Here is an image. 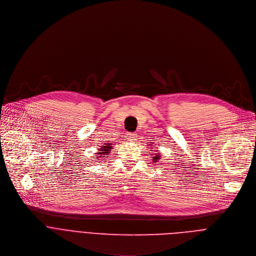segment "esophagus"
I'll list each match as a JSON object with an SVG mask.
<instances>
[{"mask_svg": "<svg viewBox=\"0 0 256 256\" xmlns=\"http://www.w3.org/2000/svg\"><path fill=\"white\" fill-rule=\"evenodd\" d=\"M127 138H128L129 140H131V141H134V140H136V138H137V134H136V133L128 132V133H127Z\"/></svg>", "mask_w": 256, "mask_h": 256, "instance_id": "esophagus-1", "label": "esophagus"}]
</instances>
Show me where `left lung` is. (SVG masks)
<instances>
[{
    "label": "left lung",
    "mask_w": 256,
    "mask_h": 256,
    "mask_svg": "<svg viewBox=\"0 0 256 256\" xmlns=\"http://www.w3.org/2000/svg\"><path fill=\"white\" fill-rule=\"evenodd\" d=\"M158 150H156V152H158ZM158 158H160V154H154V156L152 158V160L154 162H158Z\"/></svg>",
    "instance_id": "8db88e82"
}]
</instances>
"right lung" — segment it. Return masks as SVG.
<instances>
[{
    "mask_svg": "<svg viewBox=\"0 0 256 256\" xmlns=\"http://www.w3.org/2000/svg\"><path fill=\"white\" fill-rule=\"evenodd\" d=\"M111 148H112L111 144H104L103 147L100 148V152H98L100 156H103L108 154V153H110V151H111Z\"/></svg>",
    "mask_w": 256,
    "mask_h": 256,
    "instance_id": "1",
    "label": "right lung"
}]
</instances>
